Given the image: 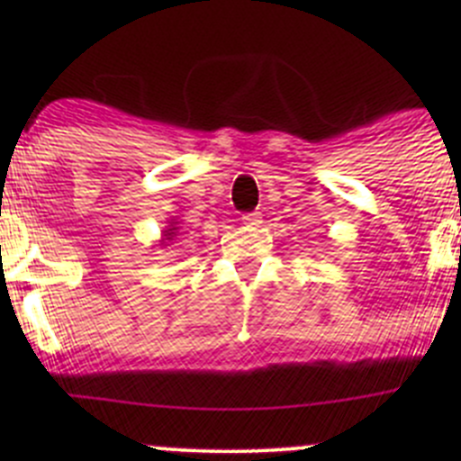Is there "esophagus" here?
<instances>
[{"label":"esophagus","instance_id":"34e87169","mask_svg":"<svg viewBox=\"0 0 461 461\" xmlns=\"http://www.w3.org/2000/svg\"><path fill=\"white\" fill-rule=\"evenodd\" d=\"M243 222L248 227H260V213L258 212H254V213H248V216H243Z\"/></svg>","mask_w":461,"mask_h":461}]
</instances>
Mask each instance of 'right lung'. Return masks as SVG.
<instances>
[{"mask_svg": "<svg viewBox=\"0 0 461 461\" xmlns=\"http://www.w3.org/2000/svg\"><path fill=\"white\" fill-rule=\"evenodd\" d=\"M178 222L176 221H169V225L165 227V230H162V236H160V240H158V245H162V248H167V243H171V240L176 239V236H178Z\"/></svg>", "mask_w": 461, "mask_h": 461, "instance_id": "add662e5", "label": "right lung"}]
</instances>
